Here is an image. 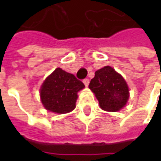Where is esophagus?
Here are the masks:
<instances>
[{"label":"esophagus","instance_id":"34e87169","mask_svg":"<svg viewBox=\"0 0 161 161\" xmlns=\"http://www.w3.org/2000/svg\"><path fill=\"white\" fill-rule=\"evenodd\" d=\"M83 82H84V85L87 87L88 85H89V83H90V80H89V78H85V79H84V81H83Z\"/></svg>","mask_w":161,"mask_h":161}]
</instances>
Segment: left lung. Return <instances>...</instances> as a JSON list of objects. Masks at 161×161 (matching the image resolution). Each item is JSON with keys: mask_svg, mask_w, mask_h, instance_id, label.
I'll return each instance as SVG.
<instances>
[{"mask_svg": "<svg viewBox=\"0 0 161 161\" xmlns=\"http://www.w3.org/2000/svg\"><path fill=\"white\" fill-rule=\"evenodd\" d=\"M89 88L99 102L100 108L105 111H118L124 107L129 98L126 81L110 66L97 70Z\"/></svg>", "mask_w": 161, "mask_h": 161, "instance_id": "obj_1", "label": "left lung"}]
</instances>
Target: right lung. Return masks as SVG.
I'll return each mask as SVG.
<instances>
[{
	"instance_id": "obj_1",
	"label": "right lung",
	"mask_w": 161,
	"mask_h": 161,
	"mask_svg": "<svg viewBox=\"0 0 161 161\" xmlns=\"http://www.w3.org/2000/svg\"><path fill=\"white\" fill-rule=\"evenodd\" d=\"M84 84L73 74L57 68L46 77L40 88V98L46 109L57 114H65L76 107L77 92Z\"/></svg>"
}]
</instances>
